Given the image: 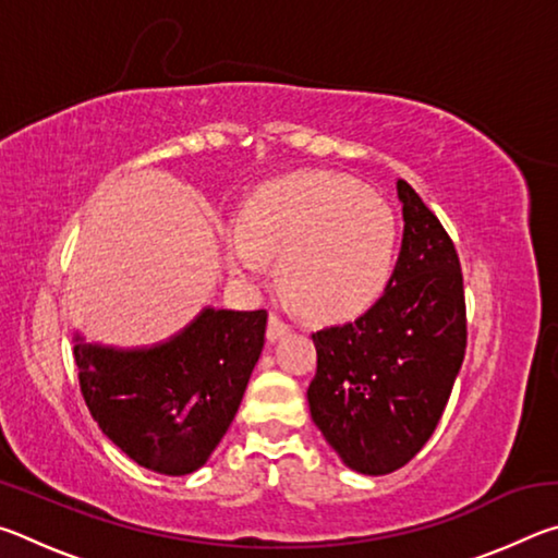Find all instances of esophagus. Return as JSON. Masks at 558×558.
I'll return each instance as SVG.
<instances>
[{
	"instance_id": "esophagus-1",
	"label": "esophagus",
	"mask_w": 558,
	"mask_h": 558,
	"mask_svg": "<svg viewBox=\"0 0 558 558\" xmlns=\"http://www.w3.org/2000/svg\"><path fill=\"white\" fill-rule=\"evenodd\" d=\"M290 329L292 327L286 323V319H280L278 315L268 317V339H270V342H278V339L286 337Z\"/></svg>"
}]
</instances>
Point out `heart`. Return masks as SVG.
Segmentation results:
<instances>
[{"mask_svg": "<svg viewBox=\"0 0 558 558\" xmlns=\"http://www.w3.org/2000/svg\"><path fill=\"white\" fill-rule=\"evenodd\" d=\"M229 270L243 282L280 256L288 295L315 315H349L379 295L396 253V219L381 196L349 179L310 172L263 186L226 229Z\"/></svg>", "mask_w": 558, "mask_h": 558, "instance_id": "heart-1", "label": "heart"}]
</instances>
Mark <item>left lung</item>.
I'll use <instances>...</instances> for the list:
<instances>
[{"label": "left lung", "mask_w": 558, "mask_h": 558, "mask_svg": "<svg viewBox=\"0 0 558 558\" xmlns=\"http://www.w3.org/2000/svg\"><path fill=\"white\" fill-rule=\"evenodd\" d=\"M403 241L381 298L352 323L313 335L310 413L347 468L389 475L433 436L465 359L460 260L411 184L396 182Z\"/></svg>", "instance_id": "8db88e82"}]
</instances>
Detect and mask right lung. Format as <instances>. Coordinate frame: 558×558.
Instances as JSON below:
<instances>
[{
  "label": "right lung",
  "mask_w": 558,
  "mask_h": 558,
  "mask_svg": "<svg viewBox=\"0 0 558 558\" xmlns=\"http://www.w3.org/2000/svg\"><path fill=\"white\" fill-rule=\"evenodd\" d=\"M266 310L204 307L182 332L120 349L73 335L83 399L116 446L159 475L199 470L229 430L266 342Z\"/></svg>",
  "instance_id": "right-lung-1"
}]
</instances>
